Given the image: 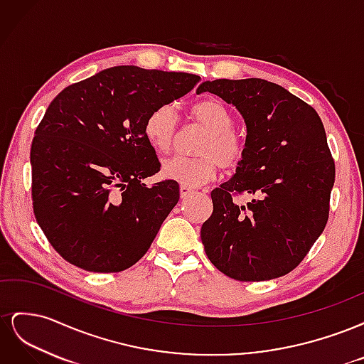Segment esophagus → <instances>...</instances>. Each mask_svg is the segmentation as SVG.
<instances>
[{
  "instance_id": "esophagus-1",
  "label": "esophagus",
  "mask_w": 364,
  "mask_h": 364,
  "mask_svg": "<svg viewBox=\"0 0 364 364\" xmlns=\"http://www.w3.org/2000/svg\"><path fill=\"white\" fill-rule=\"evenodd\" d=\"M193 193H194V190H193V188H190V186H185V185H182V186H181V197H182V199H185V197L191 196Z\"/></svg>"
}]
</instances>
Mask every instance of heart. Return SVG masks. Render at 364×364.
<instances>
[{"instance_id": "1", "label": "heart", "mask_w": 364, "mask_h": 364, "mask_svg": "<svg viewBox=\"0 0 364 364\" xmlns=\"http://www.w3.org/2000/svg\"><path fill=\"white\" fill-rule=\"evenodd\" d=\"M190 117L208 130L199 146L202 156H173L162 162L161 173L165 179L197 188L215 178L218 165L226 170L237 168L245 159L246 142L232 129V112L218 98H205L194 103L190 107ZM176 129L178 118L168 105L153 109L144 121V136L158 153H167L171 149Z\"/></svg>"}]
</instances>
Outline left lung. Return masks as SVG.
I'll use <instances>...</instances> for the list:
<instances>
[{"mask_svg": "<svg viewBox=\"0 0 364 364\" xmlns=\"http://www.w3.org/2000/svg\"><path fill=\"white\" fill-rule=\"evenodd\" d=\"M197 92L234 105L247 127L245 159L211 193L214 209L200 230L206 255L237 281L284 277L328 222L336 165L322 119L299 97L262 79L203 82ZM241 193L254 199L232 200Z\"/></svg>", "mask_w": 364, "mask_h": 364, "instance_id": "left-lung-1", "label": "left lung"}]
</instances>
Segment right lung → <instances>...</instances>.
I'll return each mask as SVG.
<instances>
[{"label": "right lung", "mask_w": 364, "mask_h": 364, "mask_svg": "<svg viewBox=\"0 0 364 364\" xmlns=\"http://www.w3.org/2000/svg\"><path fill=\"white\" fill-rule=\"evenodd\" d=\"M199 82L196 74L123 65L70 85L50 103L31 142V199L65 261L111 273L146 255L179 202V183L142 182L161 168L144 121Z\"/></svg>", "instance_id": "obj_1"}]
</instances>
